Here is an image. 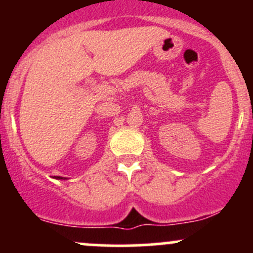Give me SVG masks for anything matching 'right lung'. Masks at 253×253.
I'll list each match as a JSON object with an SVG mask.
<instances>
[{
    "mask_svg": "<svg viewBox=\"0 0 253 253\" xmlns=\"http://www.w3.org/2000/svg\"><path fill=\"white\" fill-rule=\"evenodd\" d=\"M53 178H56V180H67V177H62V176H53Z\"/></svg>",
    "mask_w": 253,
    "mask_h": 253,
    "instance_id": "1",
    "label": "right lung"
}]
</instances>
